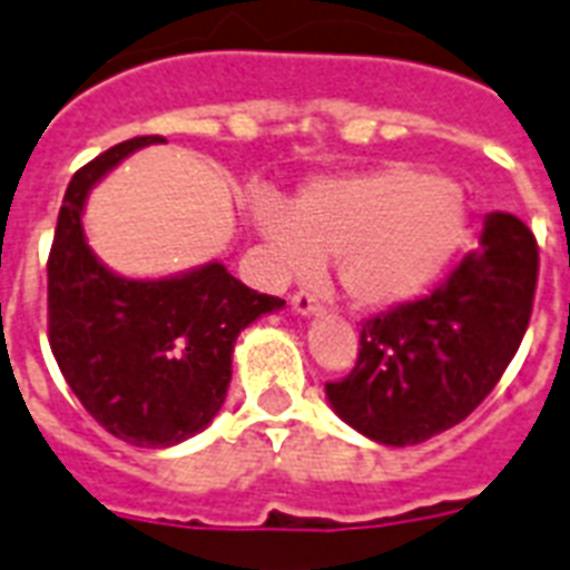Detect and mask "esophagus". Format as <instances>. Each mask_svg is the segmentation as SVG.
I'll list each match as a JSON object with an SVG mask.
<instances>
[{"label": "esophagus", "instance_id": "1", "mask_svg": "<svg viewBox=\"0 0 570 570\" xmlns=\"http://www.w3.org/2000/svg\"><path fill=\"white\" fill-rule=\"evenodd\" d=\"M320 295L311 293V289H302V293L293 295V311L298 313V316H313V313H320Z\"/></svg>", "mask_w": 570, "mask_h": 570}]
</instances>
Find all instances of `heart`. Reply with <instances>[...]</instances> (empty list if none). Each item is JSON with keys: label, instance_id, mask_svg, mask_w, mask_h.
Wrapping results in <instances>:
<instances>
[{"label": "heart", "instance_id": "b5f03b06", "mask_svg": "<svg viewBox=\"0 0 570 570\" xmlns=\"http://www.w3.org/2000/svg\"><path fill=\"white\" fill-rule=\"evenodd\" d=\"M254 218L277 266L313 272L320 259H337L340 286L361 307L425 293L470 230L464 191L407 163L322 177L295 195L289 213L263 200Z\"/></svg>", "mask_w": 570, "mask_h": 570}]
</instances>
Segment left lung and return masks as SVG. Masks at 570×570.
I'll return each instance as SVG.
<instances>
[{
  "instance_id": "1",
  "label": "left lung",
  "mask_w": 570,
  "mask_h": 570,
  "mask_svg": "<svg viewBox=\"0 0 570 570\" xmlns=\"http://www.w3.org/2000/svg\"><path fill=\"white\" fill-rule=\"evenodd\" d=\"M539 284V242L509 213L485 218L482 245L432 293L361 325L352 373L325 393L343 420L387 446L461 423L503 379Z\"/></svg>"
}]
</instances>
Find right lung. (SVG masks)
<instances>
[{
  "label": "right lung",
  "instance_id": "obj_1",
  "mask_svg": "<svg viewBox=\"0 0 570 570\" xmlns=\"http://www.w3.org/2000/svg\"><path fill=\"white\" fill-rule=\"evenodd\" d=\"M163 136L109 147L73 174L47 259V328L58 370L85 411L132 446H171L213 423L230 384L233 343L281 307L222 263L168 281L118 277L82 233L88 189Z\"/></svg>",
  "mask_w": 570,
  "mask_h": 570
}]
</instances>
